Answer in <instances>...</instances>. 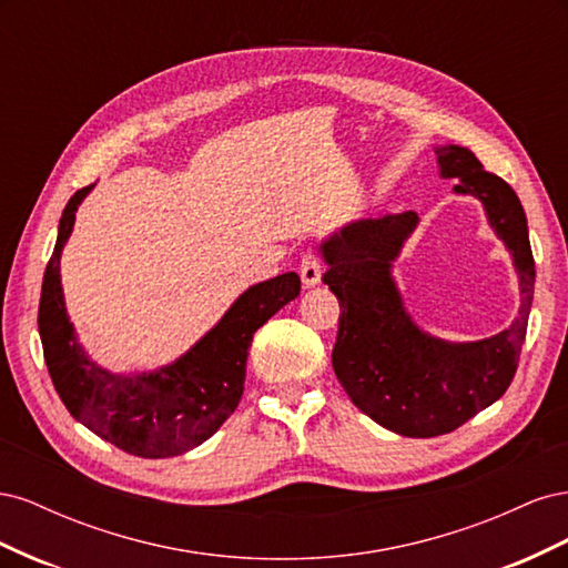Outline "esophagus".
<instances>
[{"label": "esophagus", "instance_id": "esophagus-1", "mask_svg": "<svg viewBox=\"0 0 568 568\" xmlns=\"http://www.w3.org/2000/svg\"><path fill=\"white\" fill-rule=\"evenodd\" d=\"M301 280L305 286H315L322 282V263L315 251H305L303 253V261H301Z\"/></svg>", "mask_w": 568, "mask_h": 568}]
</instances>
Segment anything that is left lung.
<instances>
[{
  "label": "left lung",
  "mask_w": 568,
  "mask_h": 568,
  "mask_svg": "<svg viewBox=\"0 0 568 568\" xmlns=\"http://www.w3.org/2000/svg\"><path fill=\"white\" fill-rule=\"evenodd\" d=\"M443 178L457 194L484 201L490 225L519 272L521 307L509 329L474 343H448L419 332L390 280V261L417 225L412 211L357 220L322 244V282L341 315L332 365L351 400L390 432L434 438L455 432L509 388L519 367L536 284L526 215L514 189L490 175L464 146H440Z\"/></svg>",
  "instance_id": "1"
}]
</instances>
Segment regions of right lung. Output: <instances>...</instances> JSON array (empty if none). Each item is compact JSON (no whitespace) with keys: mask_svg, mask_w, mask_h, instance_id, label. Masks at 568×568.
Returning a JSON list of instances; mask_svg holds the SVG:
<instances>
[{"mask_svg":"<svg viewBox=\"0 0 568 568\" xmlns=\"http://www.w3.org/2000/svg\"><path fill=\"white\" fill-rule=\"evenodd\" d=\"M90 189L92 184L78 189L63 209L44 270L38 324L51 384L68 412L115 448L144 459L175 457L211 438L236 409L253 334L301 294V277L286 272L244 291L178 363L153 374H111L82 353L61 294V248Z\"/></svg>","mask_w":568,"mask_h":568,"instance_id":"1","label":"right lung"}]
</instances>
